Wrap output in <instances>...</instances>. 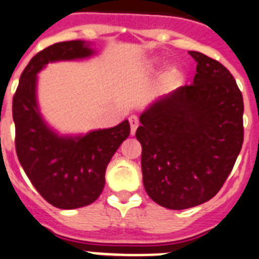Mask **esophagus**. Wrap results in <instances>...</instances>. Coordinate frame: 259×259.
<instances>
[{"label":"esophagus","instance_id":"obj_1","mask_svg":"<svg viewBox=\"0 0 259 259\" xmlns=\"http://www.w3.org/2000/svg\"><path fill=\"white\" fill-rule=\"evenodd\" d=\"M129 123H130V127H132V134L134 136L136 134V130L137 127H138V117L136 116V114H132V116L129 117Z\"/></svg>","mask_w":259,"mask_h":259}]
</instances>
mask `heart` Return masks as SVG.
Returning <instances> with one entry per match:
<instances>
[{
	"label": "heart",
	"instance_id": "b5f03b06",
	"mask_svg": "<svg viewBox=\"0 0 259 259\" xmlns=\"http://www.w3.org/2000/svg\"><path fill=\"white\" fill-rule=\"evenodd\" d=\"M150 65H151V66H154V65H156V60H154V61H151V64H150Z\"/></svg>",
	"mask_w": 259,
	"mask_h": 259
}]
</instances>
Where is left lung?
Wrapping results in <instances>:
<instances>
[{
	"mask_svg": "<svg viewBox=\"0 0 259 259\" xmlns=\"http://www.w3.org/2000/svg\"><path fill=\"white\" fill-rule=\"evenodd\" d=\"M193 84L156 99L141 116L143 185L165 208L185 210L210 201L232 170L244 141V102L228 69L190 51Z\"/></svg>",
	"mask_w": 259,
	"mask_h": 259,
	"instance_id": "obj_1",
	"label": "left lung"
}]
</instances>
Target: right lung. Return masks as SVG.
I'll list each match as a JSON object with an SVG mask.
<instances>
[{
    "label": "right lung",
    "mask_w": 259,
    "mask_h": 259,
    "mask_svg": "<svg viewBox=\"0 0 259 259\" xmlns=\"http://www.w3.org/2000/svg\"><path fill=\"white\" fill-rule=\"evenodd\" d=\"M94 53L83 40L42 49L23 70L13 99L19 163L41 197L62 210L83 207L98 199L105 185L108 163L130 134L129 121L125 120L108 129L61 136L40 113L36 95L39 71L49 62L82 60Z\"/></svg>",
    "instance_id": "obj_1"
}]
</instances>
